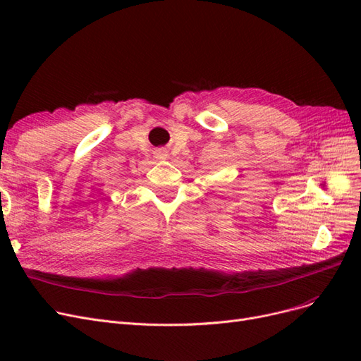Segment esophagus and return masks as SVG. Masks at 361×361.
Instances as JSON below:
<instances>
[{
  "mask_svg": "<svg viewBox=\"0 0 361 361\" xmlns=\"http://www.w3.org/2000/svg\"><path fill=\"white\" fill-rule=\"evenodd\" d=\"M155 158H158V159H167L169 158V150L164 149V147L157 149L155 150Z\"/></svg>",
  "mask_w": 361,
  "mask_h": 361,
  "instance_id": "obj_1",
  "label": "esophagus"
}]
</instances>
